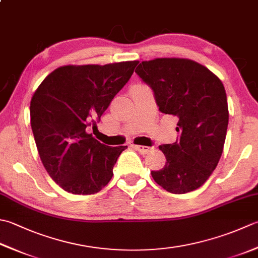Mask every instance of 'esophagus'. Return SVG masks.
<instances>
[{
	"mask_svg": "<svg viewBox=\"0 0 258 258\" xmlns=\"http://www.w3.org/2000/svg\"><path fill=\"white\" fill-rule=\"evenodd\" d=\"M133 148L136 151H139L141 154H148L152 151V148H149V146H144V145H134Z\"/></svg>",
	"mask_w": 258,
	"mask_h": 258,
	"instance_id": "1",
	"label": "esophagus"
}]
</instances>
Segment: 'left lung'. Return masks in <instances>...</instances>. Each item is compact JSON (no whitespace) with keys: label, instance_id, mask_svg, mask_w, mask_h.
I'll use <instances>...</instances> for the list:
<instances>
[{"label":"left lung","instance_id":"left-lung-1","mask_svg":"<svg viewBox=\"0 0 258 258\" xmlns=\"http://www.w3.org/2000/svg\"><path fill=\"white\" fill-rule=\"evenodd\" d=\"M152 88L159 109L178 118L179 139L160 145L166 162L152 178L171 194L200 188L218 164L224 150L228 104L221 80L190 59L156 58L136 68Z\"/></svg>","mask_w":258,"mask_h":258}]
</instances>
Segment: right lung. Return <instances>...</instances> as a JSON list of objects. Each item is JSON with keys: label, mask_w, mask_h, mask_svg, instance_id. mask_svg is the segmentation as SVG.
Segmentation results:
<instances>
[{"label": "right lung", "mask_w": 258, "mask_h": 258, "mask_svg": "<svg viewBox=\"0 0 258 258\" xmlns=\"http://www.w3.org/2000/svg\"><path fill=\"white\" fill-rule=\"evenodd\" d=\"M139 61L68 64L54 69L30 103L35 144L51 179L73 195H94L113 176L127 146H107L87 132L128 82Z\"/></svg>", "instance_id": "right-lung-1"}]
</instances>
